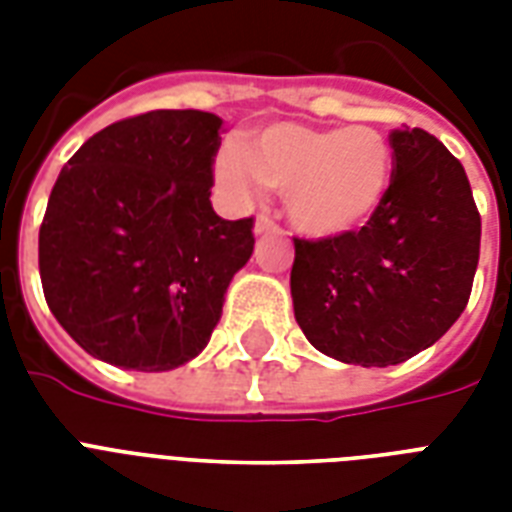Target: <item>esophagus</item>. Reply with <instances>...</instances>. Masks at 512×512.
Wrapping results in <instances>:
<instances>
[{"label": "esophagus", "mask_w": 512, "mask_h": 512, "mask_svg": "<svg viewBox=\"0 0 512 512\" xmlns=\"http://www.w3.org/2000/svg\"><path fill=\"white\" fill-rule=\"evenodd\" d=\"M265 233H279V225L273 223L268 215H257L255 220V236H265Z\"/></svg>", "instance_id": "esophagus-1"}]
</instances>
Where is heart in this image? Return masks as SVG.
<instances>
[{
	"label": "heart",
	"instance_id": "heart-1",
	"mask_svg": "<svg viewBox=\"0 0 512 512\" xmlns=\"http://www.w3.org/2000/svg\"><path fill=\"white\" fill-rule=\"evenodd\" d=\"M215 177L241 199L257 183L284 193V209L297 231L335 239L358 231L382 207L393 177V151L369 124L319 130L279 122L252 132L241 151L225 148Z\"/></svg>",
	"mask_w": 512,
	"mask_h": 512
}]
</instances>
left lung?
<instances>
[{
	"mask_svg": "<svg viewBox=\"0 0 512 512\" xmlns=\"http://www.w3.org/2000/svg\"><path fill=\"white\" fill-rule=\"evenodd\" d=\"M388 196L361 231L295 239V319L342 364L393 366L449 332L468 305L481 252L460 159L420 127L390 132Z\"/></svg>",
	"mask_w": 512,
	"mask_h": 512,
	"instance_id": "left-lung-1",
	"label": "left lung"
}]
</instances>
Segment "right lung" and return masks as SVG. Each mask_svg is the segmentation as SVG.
I'll return each mask as SVG.
<instances>
[{
  "label": "right lung",
  "mask_w": 512,
  "mask_h": 512,
  "mask_svg": "<svg viewBox=\"0 0 512 512\" xmlns=\"http://www.w3.org/2000/svg\"><path fill=\"white\" fill-rule=\"evenodd\" d=\"M223 119L148 111L95 132L55 180L39 276L58 324L90 356L167 372L207 348L255 220L212 209Z\"/></svg>",
  "instance_id": "right-lung-1"
}]
</instances>
